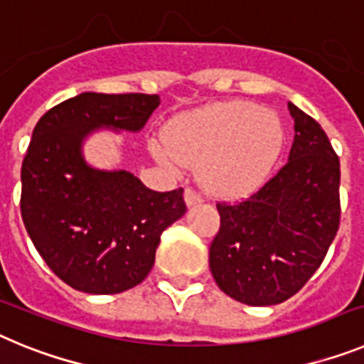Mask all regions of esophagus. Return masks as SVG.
Returning <instances> with one entry per match:
<instances>
[{"label": "esophagus", "mask_w": 364, "mask_h": 364, "mask_svg": "<svg viewBox=\"0 0 364 364\" xmlns=\"http://www.w3.org/2000/svg\"><path fill=\"white\" fill-rule=\"evenodd\" d=\"M184 198H186V204H188V205H193V204H198V202H202V195L197 191V189H193V188H186Z\"/></svg>", "instance_id": "esophagus-1"}]
</instances>
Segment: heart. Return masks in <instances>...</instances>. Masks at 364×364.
Wrapping results in <instances>:
<instances>
[{
    "mask_svg": "<svg viewBox=\"0 0 364 364\" xmlns=\"http://www.w3.org/2000/svg\"><path fill=\"white\" fill-rule=\"evenodd\" d=\"M151 147L169 167L202 164V178L213 191L244 195L273 171L284 147V129L268 109L226 102L178 117L167 138L154 140Z\"/></svg>",
    "mask_w": 364,
    "mask_h": 364,
    "instance_id": "1",
    "label": "heart"
}]
</instances>
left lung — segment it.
Listing matches in <instances>:
<instances>
[{
    "label": "left lung",
    "instance_id": "left-lung-1",
    "mask_svg": "<svg viewBox=\"0 0 364 364\" xmlns=\"http://www.w3.org/2000/svg\"><path fill=\"white\" fill-rule=\"evenodd\" d=\"M288 109L295 122L288 162L247 198L217 202L211 273L224 294L250 306L297 294L339 230V156L314 118L294 104Z\"/></svg>",
    "mask_w": 364,
    "mask_h": 364
}]
</instances>
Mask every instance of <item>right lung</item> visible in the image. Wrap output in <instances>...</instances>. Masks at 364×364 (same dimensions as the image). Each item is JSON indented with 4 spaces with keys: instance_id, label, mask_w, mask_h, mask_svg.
I'll return each instance as SVG.
<instances>
[{
    "instance_id": "obj_1",
    "label": "right lung",
    "mask_w": 364,
    "mask_h": 364,
    "mask_svg": "<svg viewBox=\"0 0 364 364\" xmlns=\"http://www.w3.org/2000/svg\"><path fill=\"white\" fill-rule=\"evenodd\" d=\"M159 95L83 92L32 131L21 166V218L41 259L85 294H120L154 264L160 235L186 213L184 189L159 193L127 171H98L80 153L96 127L138 131Z\"/></svg>"
}]
</instances>
